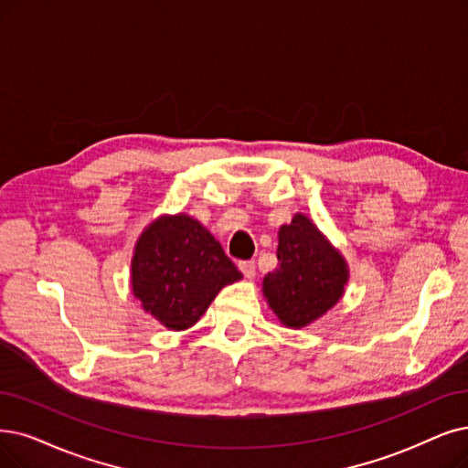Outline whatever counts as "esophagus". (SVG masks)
Instances as JSON below:
<instances>
[{"instance_id": "obj_1", "label": "esophagus", "mask_w": 468, "mask_h": 468, "mask_svg": "<svg viewBox=\"0 0 468 468\" xmlns=\"http://www.w3.org/2000/svg\"><path fill=\"white\" fill-rule=\"evenodd\" d=\"M238 269L244 272L246 278H253L255 276V261H239Z\"/></svg>"}]
</instances>
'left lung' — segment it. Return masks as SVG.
<instances>
[{
  "mask_svg": "<svg viewBox=\"0 0 468 468\" xmlns=\"http://www.w3.org/2000/svg\"><path fill=\"white\" fill-rule=\"evenodd\" d=\"M278 267L263 278L269 307L288 328H303L340 302L349 278L342 253L297 213L278 230Z\"/></svg>",
  "mask_w": 468,
  "mask_h": 468,
  "instance_id": "1",
  "label": "left lung"
}]
</instances>
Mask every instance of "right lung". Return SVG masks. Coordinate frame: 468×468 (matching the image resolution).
Returning <instances> with one entry per match:
<instances>
[{
	"instance_id": "add662e5",
	"label": "right lung",
	"mask_w": 468,
	"mask_h": 468,
	"mask_svg": "<svg viewBox=\"0 0 468 468\" xmlns=\"http://www.w3.org/2000/svg\"><path fill=\"white\" fill-rule=\"evenodd\" d=\"M241 272L199 220L163 215L140 234L133 255V293L169 330L194 326L217 293Z\"/></svg>"
}]
</instances>
